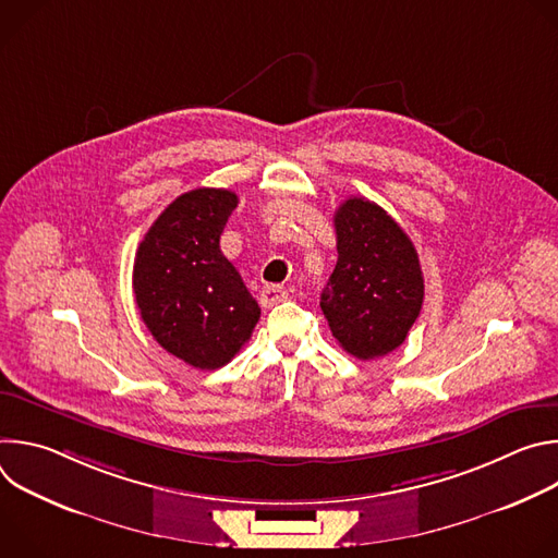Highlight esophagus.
I'll return each instance as SVG.
<instances>
[{
    "instance_id": "esophagus-1",
    "label": "esophagus",
    "mask_w": 558,
    "mask_h": 558,
    "mask_svg": "<svg viewBox=\"0 0 558 558\" xmlns=\"http://www.w3.org/2000/svg\"><path fill=\"white\" fill-rule=\"evenodd\" d=\"M282 300H287V289H284V287H280V284H265V287H263V291H260V304H263L265 308L276 306V304L282 302Z\"/></svg>"
}]
</instances>
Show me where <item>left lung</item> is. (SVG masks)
<instances>
[{"label": "left lung", "instance_id": "1", "mask_svg": "<svg viewBox=\"0 0 558 558\" xmlns=\"http://www.w3.org/2000/svg\"><path fill=\"white\" fill-rule=\"evenodd\" d=\"M338 263L320 295L340 347L360 357H381L400 347L424 304L420 256L407 231L379 205L347 198L336 216Z\"/></svg>", "mask_w": 558, "mask_h": 558}]
</instances>
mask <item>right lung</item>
Segmentation results:
<instances>
[{
  "label": "right lung",
  "instance_id": "obj_1",
  "mask_svg": "<svg viewBox=\"0 0 558 558\" xmlns=\"http://www.w3.org/2000/svg\"><path fill=\"white\" fill-rule=\"evenodd\" d=\"M235 205L229 190L181 194L147 229L134 258L132 289L145 327L168 353L201 371L225 366L260 317L241 274L220 252Z\"/></svg>",
  "mask_w": 558,
  "mask_h": 558
}]
</instances>
